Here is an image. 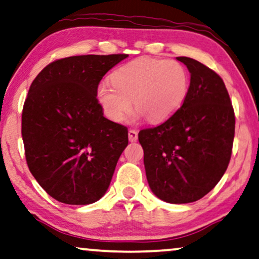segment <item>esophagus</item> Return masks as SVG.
<instances>
[{
    "label": "esophagus",
    "mask_w": 259,
    "mask_h": 259,
    "mask_svg": "<svg viewBox=\"0 0 259 259\" xmlns=\"http://www.w3.org/2000/svg\"><path fill=\"white\" fill-rule=\"evenodd\" d=\"M127 136H129L130 142H136L137 139H139V133H137L136 130L130 129L129 133H127Z\"/></svg>",
    "instance_id": "34e87169"
}]
</instances>
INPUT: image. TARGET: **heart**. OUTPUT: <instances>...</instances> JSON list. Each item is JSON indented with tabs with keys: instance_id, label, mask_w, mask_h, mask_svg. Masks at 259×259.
Returning <instances> with one entry per match:
<instances>
[{
	"instance_id": "obj_1",
	"label": "heart",
	"mask_w": 259,
	"mask_h": 259,
	"mask_svg": "<svg viewBox=\"0 0 259 259\" xmlns=\"http://www.w3.org/2000/svg\"><path fill=\"white\" fill-rule=\"evenodd\" d=\"M112 82L102 81L97 98L103 111L113 122H122L132 109L150 122L168 119L184 104L189 75L177 60L136 59L113 72Z\"/></svg>"
}]
</instances>
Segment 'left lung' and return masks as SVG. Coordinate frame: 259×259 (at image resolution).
<instances>
[{
	"mask_svg": "<svg viewBox=\"0 0 259 259\" xmlns=\"http://www.w3.org/2000/svg\"><path fill=\"white\" fill-rule=\"evenodd\" d=\"M187 98L164 123L139 133L151 192L169 204H188L211 192L229 165L234 111L223 79L187 57Z\"/></svg>",
	"mask_w": 259,
	"mask_h": 259,
	"instance_id": "left-lung-1",
	"label": "left lung"
}]
</instances>
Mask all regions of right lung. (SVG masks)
I'll use <instances>...</instances> for the list:
<instances>
[{
  "mask_svg": "<svg viewBox=\"0 0 259 259\" xmlns=\"http://www.w3.org/2000/svg\"><path fill=\"white\" fill-rule=\"evenodd\" d=\"M126 57L55 60L30 85L22 111L26 161L41 187L63 204L101 199L127 146L126 126L105 118L97 99L99 81Z\"/></svg>",
  "mask_w": 259,
  "mask_h": 259,
  "instance_id": "obj_1",
  "label": "right lung"
}]
</instances>
